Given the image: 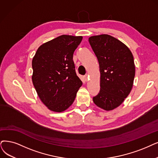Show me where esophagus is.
Here are the masks:
<instances>
[{
	"label": "esophagus",
	"instance_id": "obj_1",
	"mask_svg": "<svg viewBox=\"0 0 158 158\" xmlns=\"http://www.w3.org/2000/svg\"><path fill=\"white\" fill-rule=\"evenodd\" d=\"M84 79H85V81H88L89 80V75L88 74H86L84 76Z\"/></svg>",
	"mask_w": 158,
	"mask_h": 158
}]
</instances>
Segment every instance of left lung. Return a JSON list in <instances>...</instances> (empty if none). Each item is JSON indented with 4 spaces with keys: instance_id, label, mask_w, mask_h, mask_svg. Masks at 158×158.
<instances>
[{
    "instance_id": "1",
    "label": "left lung",
    "mask_w": 158,
    "mask_h": 158,
    "mask_svg": "<svg viewBox=\"0 0 158 158\" xmlns=\"http://www.w3.org/2000/svg\"><path fill=\"white\" fill-rule=\"evenodd\" d=\"M89 42L100 72V89L93 102L104 110H112L123 102L133 86V55L124 43L108 34L90 37Z\"/></svg>"
}]
</instances>
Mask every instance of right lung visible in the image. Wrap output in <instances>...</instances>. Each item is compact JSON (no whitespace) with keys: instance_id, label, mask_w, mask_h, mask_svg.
Listing matches in <instances>:
<instances>
[{"instance_id":"add662e5","label":"right lung","mask_w":158,"mask_h":158,"mask_svg":"<svg viewBox=\"0 0 158 158\" xmlns=\"http://www.w3.org/2000/svg\"><path fill=\"white\" fill-rule=\"evenodd\" d=\"M81 40V36L60 35L43 44L32 60L33 84L43 103L53 111L67 110L82 85L73 60Z\"/></svg>"}]
</instances>
